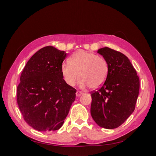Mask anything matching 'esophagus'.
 <instances>
[{"instance_id":"34e87169","label":"esophagus","mask_w":156,"mask_h":156,"mask_svg":"<svg viewBox=\"0 0 156 156\" xmlns=\"http://www.w3.org/2000/svg\"><path fill=\"white\" fill-rule=\"evenodd\" d=\"M83 94V92H82L81 91H77V92H76V96L79 97L80 96H81Z\"/></svg>"}]
</instances>
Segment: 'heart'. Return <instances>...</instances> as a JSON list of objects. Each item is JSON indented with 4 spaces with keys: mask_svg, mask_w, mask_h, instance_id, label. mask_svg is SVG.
Wrapping results in <instances>:
<instances>
[{
    "mask_svg": "<svg viewBox=\"0 0 156 156\" xmlns=\"http://www.w3.org/2000/svg\"><path fill=\"white\" fill-rule=\"evenodd\" d=\"M69 62L61 66V73L64 81L69 87L75 85L78 77L81 88H97L106 80L108 66L102 56L80 50L70 56Z\"/></svg>",
    "mask_w": 156,
    "mask_h": 156,
    "instance_id": "obj_1",
    "label": "heart"
}]
</instances>
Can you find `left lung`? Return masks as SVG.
I'll list each match as a JSON object with an SVG mask.
<instances>
[{"label": "left lung", "mask_w": 156, "mask_h": 156, "mask_svg": "<svg viewBox=\"0 0 156 156\" xmlns=\"http://www.w3.org/2000/svg\"><path fill=\"white\" fill-rule=\"evenodd\" d=\"M98 53L107 60L108 72L101 87L90 92V113L99 126L115 129L135 110L139 93V78L123 53L107 47L100 49Z\"/></svg>", "instance_id": "obj_1"}]
</instances>
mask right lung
I'll return each mask as SVG.
<instances>
[{
  "label": "right lung",
  "instance_id": "add662e5",
  "mask_svg": "<svg viewBox=\"0 0 156 156\" xmlns=\"http://www.w3.org/2000/svg\"><path fill=\"white\" fill-rule=\"evenodd\" d=\"M67 56L52 46L41 48L28 61L17 88L23 119L34 129H59L75 100L77 90L64 81L61 66Z\"/></svg>",
  "mask_w": 156,
  "mask_h": 156
}]
</instances>
